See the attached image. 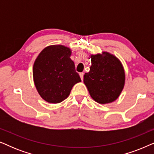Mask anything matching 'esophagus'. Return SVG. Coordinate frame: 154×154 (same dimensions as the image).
I'll list each match as a JSON object with an SVG mask.
<instances>
[{
    "mask_svg": "<svg viewBox=\"0 0 154 154\" xmlns=\"http://www.w3.org/2000/svg\"><path fill=\"white\" fill-rule=\"evenodd\" d=\"M83 75H84V73H80V77H81V80L82 81H83Z\"/></svg>",
    "mask_w": 154,
    "mask_h": 154,
    "instance_id": "obj_1",
    "label": "esophagus"
}]
</instances>
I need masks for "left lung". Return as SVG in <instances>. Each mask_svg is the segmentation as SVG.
<instances>
[{"label": "left lung", "instance_id": "left-lung-1", "mask_svg": "<svg viewBox=\"0 0 154 154\" xmlns=\"http://www.w3.org/2000/svg\"><path fill=\"white\" fill-rule=\"evenodd\" d=\"M90 71L83 81L91 97L100 104L113 102L119 97L125 84V71L119 59L109 52L92 54Z\"/></svg>", "mask_w": 154, "mask_h": 154}]
</instances>
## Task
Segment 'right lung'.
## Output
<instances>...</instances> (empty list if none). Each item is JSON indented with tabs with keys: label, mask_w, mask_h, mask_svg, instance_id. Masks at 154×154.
Returning <instances> with one entry per match:
<instances>
[{
	"label": "right lung",
	"mask_w": 154,
	"mask_h": 154,
	"mask_svg": "<svg viewBox=\"0 0 154 154\" xmlns=\"http://www.w3.org/2000/svg\"><path fill=\"white\" fill-rule=\"evenodd\" d=\"M71 51L61 45L42 50L33 67L35 88L44 100L57 104L68 97L73 86L81 81L71 60Z\"/></svg>",
	"instance_id": "add662e5"
}]
</instances>
